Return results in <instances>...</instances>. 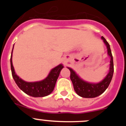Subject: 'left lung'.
Listing matches in <instances>:
<instances>
[{
    "label": "left lung",
    "instance_id": "8db88e82",
    "mask_svg": "<svg viewBox=\"0 0 126 126\" xmlns=\"http://www.w3.org/2000/svg\"><path fill=\"white\" fill-rule=\"evenodd\" d=\"M102 39L105 43V45H107L108 54L111 58L110 71H109V74H107L106 78L103 81L97 84H92V83H87V82L81 79L72 69L68 68L71 72L70 78L72 81L74 90L77 94L81 97L94 98L100 95L106 90L112 80L113 74V70H114L113 69V57H112L109 43L107 42V40L103 36H102Z\"/></svg>",
    "mask_w": 126,
    "mask_h": 126
}]
</instances>
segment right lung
Here are the masks:
<instances>
[{"instance_id": "obj_1", "label": "right lung", "mask_w": 126, "mask_h": 126, "mask_svg": "<svg viewBox=\"0 0 126 126\" xmlns=\"http://www.w3.org/2000/svg\"><path fill=\"white\" fill-rule=\"evenodd\" d=\"M12 53L11 57V72L13 79L18 86V87L24 93L33 97H43L50 94L53 92L55 87V83L58 77L59 76L60 72L64 67L63 65L60 64L58 66L55 67V68H53L50 71L47 78L43 81L34 83H28L22 80L16 74L12 62Z\"/></svg>"}]
</instances>
